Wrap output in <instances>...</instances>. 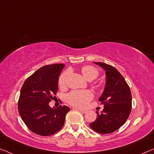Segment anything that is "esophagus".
Returning <instances> with one entry per match:
<instances>
[{"instance_id":"esophagus-1","label":"esophagus","mask_w":154,"mask_h":154,"mask_svg":"<svg viewBox=\"0 0 154 154\" xmlns=\"http://www.w3.org/2000/svg\"><path fill=\"white\" fill-rule=\"evenodd\" d=\"M75 109H77L78 111H79L82 113H85L87 112L86 110H84V109H76V108H75Z\"/></svg>"}]
</instances>
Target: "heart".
Here are the masks:
<instances>
[{
    "mask_svg": "<svg viewBox=\"0 0 154 154\" xmlns=\"http://www.w3.org/2000/svg\"><path fill=\"white\" fill-rule=\"evenodd\" d=\"M82 72L86 80L89 82L95 79L99 75L97 68L91 66H86L82 68ZM70 72L66 70L60 75L59 78V85L65 87ZM93 98V94L89 91H73L66 96V100L70 104L77 107L86 106Z\"/></svg>",
    "mask_w": 154,
    "mask_h": 154,
    "instance_id": "b5f03b06",
    "label": "heart"
}]
</instances>
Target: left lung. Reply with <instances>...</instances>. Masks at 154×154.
<instances>
[{"label": "left lung", "instance_id": "obj_1", "mask_svg": "<svg viewBox=\"0 0 154 154\" xmlns=\"http://www.w3.org/2000/svg\"><path fill=\"white\" fill-rule=\"evenodd\" d=\"M105 71L106 84L99 98L104 109L90 124L92 129L102 134L114 132L121 127L129 116L131 110V93L120 72L113 66L102 62H93Z\"/></svg>", "mask_w": 154, "mask_h": 154}]
</instances>
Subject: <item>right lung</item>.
I'll list each match as a JSON object with an SVG mask.
<instances>
[{"label": "right lung", "instance_id": "right-lung-1", "mask_svg": "<svg viewBox=\"0 0 154 154\" xmlns=\"http://www.w3.org/2000/svg\"><path fill=\"white\" fill-rule=\"evenodd\" d=\"M65 66L56 63L43 66L24 82L18 100V112L31 131L40 136H50L63 127L70 108H51L49 103L58 91L59 78Z\"/></svg>", "mask_w": 154, "mask_h": 154}]
</instances>
